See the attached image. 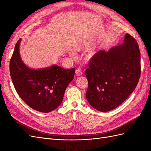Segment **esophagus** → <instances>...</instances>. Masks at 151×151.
Wrapping results in <instances>:
<instances>
[{
	"label": "esophagus",
	"mask_w": 151,
	"mask_h": 151,
	"mask_svg": "<svg viewBox=\"0 0 151 151\" xmlns=\"http://www.w3.org/2000/svg\"><path fill=\"white\" fill-rule=\"evenodd\" d=\"M82 74H83V73H82V70H81V69L78 68L76 69V75L77 76H82Z\"/></svg>",
	"instance_id": "esophagus-1"
}]
</instances>
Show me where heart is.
I'll return each instance as SVG.
<instances>
[{
    "label": "heart",
    "mask_w": 151,
    "mask_h": 151,
    "mask_svg": "<svg viewBox=\"0 0 151 151\" xmlns=\"http://www.w3.org/2000/svg\"><path fill=\"white\" fill-rule=\"evenodd\" d=\"M88 47V45H87V44H85V45H80L79 46H78V48H87ZM92 55H93V53H91L90 54V57L92 56Z\"/></svg>",
    "instance_id": "obj_1"
}]
</instances>
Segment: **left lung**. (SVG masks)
<instances>
[{
	"label": "left lung",
	"instance_id": "8db88e82",
	"mask_svg": "<svg viewBox=\"0 0 151 151\" xmlns=\"http://www.w3.org/2000/svg\"><path fill=\"white\" fill-rule=\"evenodd\" d=\"M85 73L86 98L98 111L115 109L132 93L141 74L140 52L135 39L126 34L124 43L101 50L91 58Z\"/></svg>",
	"mask_w": 151,
	"mask_h": 151
}]
</instances>
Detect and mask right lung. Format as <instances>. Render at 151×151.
I'll return each instance as SVG.
<instances>
[{
	"instance_id": "obj_1",
	"label": "right lung",
	"mask_w": 151,
	"mask_h": 151,
	"mask_svg": "<svg viewBox=\"0 0 151 151\" xmlns=\"http://www.w3.org/2000/svg\"><path fill=\"white\" fill-rule=\"evenodd\" d=\"M15 45L11 58L10 75L19 96L34 110L43 113L55 110L63 100L64 92L74 78L75 69H65L57 65L32 69L23 63L19 46Z\"/></svg>"
}]
</instances>
